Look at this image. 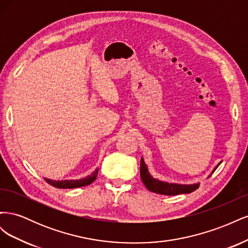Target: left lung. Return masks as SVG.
<instances>
[{
    "label": "left lung",
    "instance_id": "8db88e82",
    "mask_svg": "<svg viewBox=\"0 0 248 248\" xmlns=\"http://www.w3.org/2000/svg\"><path fill=\"white\" fill-rule=\"evenodd\" d=\"M221 161L217 164L213 171L218 168ZM212 171V172H213ZM140 178L142 183L145 184L147 189L159 194H164V196H176V194H182V193H190L199 188L200 183L196 184H176V183H168L160 181V180H157L153 178L148 170V167L144 161V158L141 157L140 159Z\"/></svg>",
    "mask_w": 248,
    "mask_h": 248
}]
</instances>
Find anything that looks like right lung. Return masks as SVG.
<instances>
[{"mask_svg":"<svg viewBox=\"0 0 248 248\" xmlns=\"http://www.w3.org/2000/svg\"><path fill=\"white\" fill-rule=\"evenodd\" d=\"M97 174H98V169L95 170L91 175L79 180H62V181H55V180H50L46 178H44V180H46L49 185L57 187V188H78V187L87 186L93 183L97 177Z\"/></svg>","mask_w":248,"mask_h":248,"instance_id":"add662e5","label":"right lung"}]
</instances>
